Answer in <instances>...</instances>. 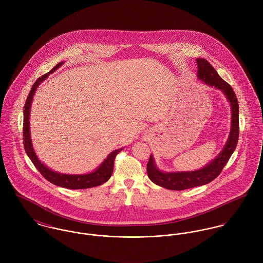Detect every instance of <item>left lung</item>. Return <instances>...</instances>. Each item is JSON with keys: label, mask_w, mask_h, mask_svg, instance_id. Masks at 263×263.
<instances>
[{"label": "left lung", "mask_w": 263, "mask_h": 263, "mask_svg": "<svg viewBox=\"0 0 263 263\" xmlns=\"http://www.w3.org/2000/svg\"><path fill=\"white\" fill-rule=\"evenodd\" d=\"M197 78L204 84L221 90L231 106V129L225 147L220 154L204 167L194 171L164 172L160 170L153 155L147 164L148 176L155 184L170 190H184L188 188L201 186L217 178L225 167L230 157L237 147L239 138V105L236 94L232 87L225 82L214 67L204 59H196Z\"/></svg>", "instance_id": "obj_1"}]
</instances>
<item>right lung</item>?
Returning <instances> with one entry per match:
<instances>
[{"instance_id":"obj_1","label":"right lung","mask_w":263,"mask_h":263,"mask_svg":"<svg viewBox=\"0 0 263 263\" xmlns=\"http://www.w3.org/2000/svg\"><path fill=\"white\" fill-rule=\"evenodd\" d=\"M64 65V62L59 63L50 72H48L45 75L41 76L38 78L36 82L33 84L25 105H24V120H23V143L24 148L27 156L32 161L34 166L36 167L40 174L49 182H51L54 185L61 186V187L69 188V189H85V188L95 187L98 185L103 184L106 182L110 177L113 172V165H114V159L116 155L123 148L117 149L111 152L106 159L100 164V166L86 174H64L60 172H55L45 166L36 156V153L34 152L32 142H31V135H30V109H31V103L33 100V96L35 94V91L37 89L40 83H42L49 74H52L55 70H58L60 67Z\"/></svg>"}]
</instances>
